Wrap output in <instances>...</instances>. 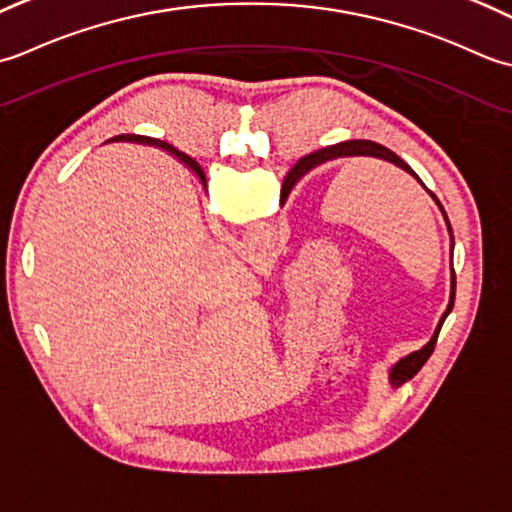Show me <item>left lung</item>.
I'll list each match as a JSON object with an SVG mask.
<instances>
[{
    "label": "left lung",
    "instance_id": "8db88e82",
    "mask_svg": "<svg viewBox=\"0 0 512 512\" xmlns=\"http://www.w3.org/2000/svg\"><path fill=\"white\" fill-rule=\"evenodd\" d=\"M347 156H373V159L389 161V163H393V165H398L400 170L409 172V174L413 176V179H415L417 183H420L426 192L431 194V198L437 203V207H440V210H442L446 227H448V234H451V260H453V245H455V243H453V229H451V223H448V216H446V212H444L442 203L437 201V196L429 190V187H426V185L420 181V176H417V174L411 170V165H406L393 150L384 148V145L375 143V141H364V139L342 141V143H336V145H329V148H325V150H318V152H311V154H307V156H302V159H300V161L294 165V168H291V172L287 174V179H285V183H283V190H280V205H285V201L289 198L291 190H294L296 183H298L307 172L318 168V165H322V163L333 161V159H347ZM453 302H455V271H453V263H451V298H448V305H446V311H444L442 318H440V325L435 327L431 340L426 342L420 351H413V353H409V356H404V358H400L398 362L393 364L391 371H389V380H391L393 387H400L402 382L413 378V375L422 369V364H424L426 360H429V356H431L433 349H435L437 336H440V329H442V325H444V320H446L448 314H451Z\"/></svg>",
    "mask_w": 512,
    "mask_h": 512
}]
</instances>
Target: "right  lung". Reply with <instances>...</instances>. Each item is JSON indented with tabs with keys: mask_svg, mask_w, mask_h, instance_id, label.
<instances>
[{
	"mask_svg": "<svg viewBox=\"0 0 512 512\" xmlns=\"http://www.w3.org/2000/svg\"><path fill=\"white\" fill-rule=\"evenodd\" d=\"M110 141H130V143H141V145H154V148H163L165 152L174 154L176 159H179L181 163H185L187 168H190V170L198 176V181H201V183L205 185V174H203V170H201V165H198V163L192 159V156H187V154L179 152L176 148H172L170 143L159 141V139H150V137H141V134H119V137H114V139H110ZM110 141H106V143H110Z\"/></svg>",
	"mask_w": 512,
	"mask_h": 512,
	"instance_id": "obj_1",
	"label": "right lung"
}]
</instances>
